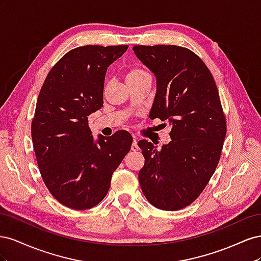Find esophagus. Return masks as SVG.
<instances>
[{
	"label": "esophagus",
	"mask_w": 261,
	"mask_h": 261,
	"mask_svg": "<svg viewBox=\"0 0 261 261\" xmlns=\"http://www.w3.org/2000/svg\"><path fill=\"white\" fill-rule=\"evenodd\" d=\"M132 150L133 151H138L139 150V146H138V141L136 138H134L133 144H132Z\"/></svg>",
	"instance_id": "1"
}]
</instances>
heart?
Wrapping results in <instances>:
<instances>
[{
	"label": "heart",
	"instance_id": "heart-1",
	"mask_svg": "<svg viewBox=\"0 0 261 261\" xmlns=\"http://www.w3.org/2000/svg\"><path fill=\"white\" fill-rule=\"evenodd\" d=\"M146 75H148V74H147V72H145L144 69H141V68H133L132 70H129V73L127 74V76H126V81L134 80V78L146 76Z\"/></svg>",
	"mask_w": 261,
	"mask_h": 261
}]
</instances>
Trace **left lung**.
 <instances>
[{"mask_svg":"<svg viewBox=\"0 0 261 261\" xmlns=\"http://www.w3.org/2000/svg\"><path fill=\"white\" fill-rule=\"evenodd\" d=\"M138 60L151 70L156 91L149 117L167 120L171 141L161 149L143 139L145 165L138 179L147 200L162 210L191 204L216 171L226 122L215 80L191 50L177 45H135Z\"/></svg>","mask_w":261,"mask_h":261,"instance_id":"8db88e82","label":"left lung"}]
</instances>
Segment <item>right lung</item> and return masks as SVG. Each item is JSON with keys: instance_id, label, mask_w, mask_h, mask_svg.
I'll return each instance as SVG.
<instances>
[{"instance_id": "add662e5", "label": "right lung", "mask_w": 261, "mask_h": 261, "mask_svg": "<svg viewBox=\"0 0 261 261\" xmlns=\"http://www.w3.org/2000/svg\"><path fill=\"white\" fill-rule=\"evenodd\" d=\"M127 48L84 45L67 52L39 93L31 124L38 167L52 196L70 209L97 206L130 150L129 133L94 139L88 126V116L103 106L108 67Z\"/></svg>"}]
</instances>
